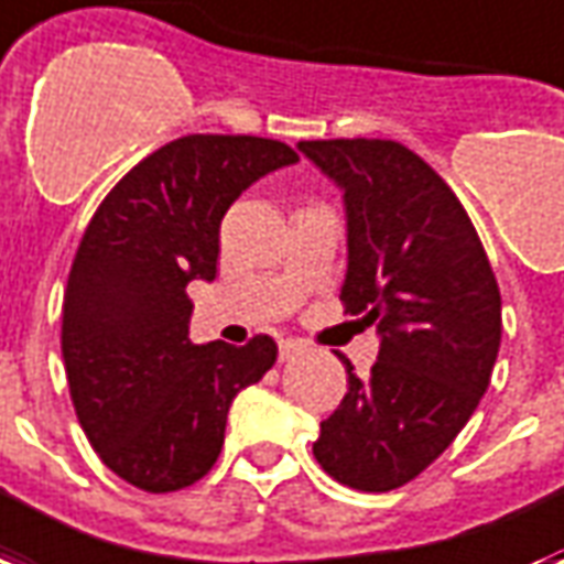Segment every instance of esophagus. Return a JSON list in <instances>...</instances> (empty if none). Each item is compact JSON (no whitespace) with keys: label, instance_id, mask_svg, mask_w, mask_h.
<instances>
[{"label":"esophagus","instance_id":"1","mask_svg":"<svg viewBox=\"0 0 564 564\" xmlns=\"http://www.w3.org/2000/svg\"><path fill=\"white\" fill-rule=\"evenodd\" d=\"M278 351H281V360H290L299 355L301 346L295 343V339H281V343H278Z\"/></svg>","mask_w":564,"mask_h":564}]
</instances>
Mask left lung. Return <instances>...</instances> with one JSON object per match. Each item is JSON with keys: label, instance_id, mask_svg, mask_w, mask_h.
I'll return each instance as SVG.
<instances>
[{"label": "left lung", "instance_id": "left-lung-1", "mask_svg": "<svg viewBox=\"0 0 564 564\" xmlns=\"http://www.w3.org/2000/svg\"><path fill=\"white\" fill-rule=\"evenodd\" d=\"M343 192L346 313L376 325L369 378L322 420L316 462L358 491H393L453 444L488 390L502 334L497 278L453 188L384 139L299 141Z\"/></svg>", "mask_w": 564, "mask_h": 564}]
</instances>
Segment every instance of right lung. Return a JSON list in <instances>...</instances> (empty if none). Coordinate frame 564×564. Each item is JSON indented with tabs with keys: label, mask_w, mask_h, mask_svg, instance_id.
I'll return each mask as SVG.
<instances>
[{
	"label": "right lung",
	"mask_w": 564,
	"mask_h": 564,
	"mask_svg": "<svg viewBox=\"0 0 564 564\" xmlns=\"http://www.w3.org/2000/svg\"><path fill=\"white\" fill-rule=\"evenodd\" d=\"M299 153L257 135H183L129 171L94 213L62 313L70 399L102 464L167 494L209 473L234 397L278 360L248 346L188 339L186 286L215 281L221 218L236 197Z\"/></svg>",
	"instance_id": "right-lung-1"
}]
</instances>
